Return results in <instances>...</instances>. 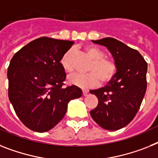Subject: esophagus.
Here are the masks:
<instances>
[{
    "instance_id": "esophagus-1",
    "label": "esophagus",
    "mask_w": 158,
    "mask_h": 158,
    "mask_svg": "<svg viewBox=\"0 0 158 158\" xmlns=\"http://www.w3.org/2000/svg\"><path fill=\"white\" fill-rule=\"evenodd\" d=\"M82 93H83V95H84V96H86V95L88 94V91H87V90H82Z\"/></svg>"
}]
</instances>
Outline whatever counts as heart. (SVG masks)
<instances>
[{
	"label": "heart",
	"instance_id": "obj_1",
	"mask_svg": "<svg viewBox=\"0 0 158 158\" xmlns=\"http://www.w3.org/2000/svg\"><path fill=\"white\" fill-rule=\"evenodd\" d=\"M88 56L93 60L89 65L86 74H74L69 77L70 84L81 89L92 88L99 84L110 81L116 73V65L114 61L105 58V53L97 47L87 46L85 48ZM74 49L71 48L64 54L60 60V64L66 73H72L74 70L73 66Z\"/></svg>",
	"mask_w": 158,
	"mask_h": 158
}]
</instances>
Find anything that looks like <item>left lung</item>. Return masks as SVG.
<instances>
[{
    "label": "left lung",
    "mask_w": 158,
    "mask_h": 158,
    "mask_svg": "<svg viewBox=\"0 0 158 158\" xmlns=\"http://www.w3.org/2000/svg\"><path fill=\"white\" fill-rule=\"evenodd\" d=\"M107 48L114 58L116 73L106 85L90 90L98 104L90 111L102 128L116 131L127 126L140 109L147 88V63L137 50L108 37L92 40Z\"/></svg>",
    "instance_id": "obj_1"
}]
</instances>
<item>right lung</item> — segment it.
<instances>
[{"mask_svg": "<svg viewBox=\"0 0 158 158\" xmlns=\"http://www.w3.org/2000/svg\"><path fill=\"white\" fill-rule=\"evenodd\" d=\"M73 44L39 38L10 60L9 98L19 119L32 131H49L64 118L70 100L81 97V89L76 85L63 87L66 73L60 60Z\"/></svg>", "mask_w": 158, "mask_h": 158, "instance_id": "right-lung-1", "label": "right lung"}]
</instances>
